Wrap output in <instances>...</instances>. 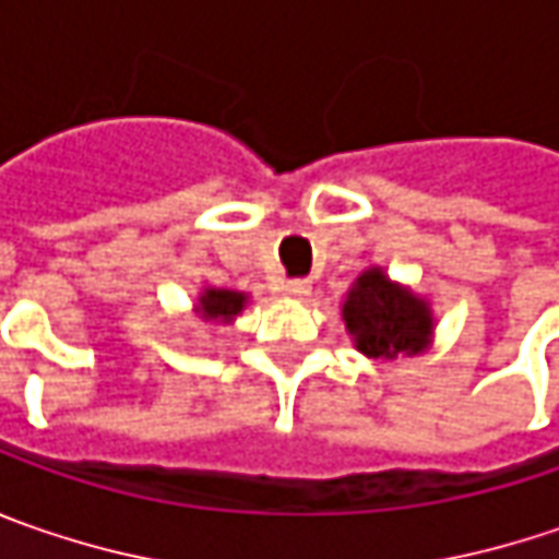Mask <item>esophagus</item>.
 <instances>
[{
    "instance_id": "esophagus-1",
    "label": "esophagus",
    "mask_w": 559,
    "mask_h": 559,
    "mask_svg": "<svg viewBox=\"0 0 559 559\" xmlns=\"http://www.w3.org/2000/svg\"><path fill=\"white\" fill-rule=\"evenodd\" d=\"M284 294L287 297H309V281H287L284 284Z\"/></svg>"
}]
</instances>
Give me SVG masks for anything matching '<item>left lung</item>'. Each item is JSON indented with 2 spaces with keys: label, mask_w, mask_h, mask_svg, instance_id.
Masks as SVG:
<instances>
[{
  "label": "left lung",
  "mask_w": 559,
  "mask_h": 559,
  "mask_svg": "<svg viewBox=\"0 0 559 559\" xmlns=\"http://www.w3.org/2000/svg\"><path fill=\"white\" fill-rule=\"evenodd\" d=\"M344 322L350 328L356 350L381 359L423 350L431 334L428 306L391 284L378 269L356 281L344 304Z\"/></svg>",
  "instance_id": "left-lung-1"
}]
</instances>
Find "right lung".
Returning a JSON list of instances; mask_svg holds the SVG:
<instances>
[{
    "label": "right lung",
    "instance_id": "obj_1",
    "mask_svg": "<svg viewBox=\"0 0 559 559\" xmlns=\"http://www.w3.org/2000/svg\"><path fill=\"white\" fill-rule=\"evenodd\" d=\"M243 304H247L243 294H234V290H206L200 297V316L206 322H228V319H234L243 309Z\"/></svg>",
    "mask_w": 559,
    "mask_h": 559
}]
</instances>
